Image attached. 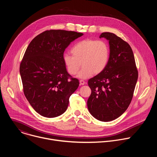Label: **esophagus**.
Listing matches in <instances>:
<instances>
[{"instance_id": "esophagus-1", "label": "esophagus", "mask_w": 157, "mask_h": 157, "mask_svg": "<svg viewBox=\"0 0 157 157\" xmlns=\"http://www.w3.org/2000/svg\"><path fill=\"white\" fill-rule=\"evenodd\" d=\"M79 83H80L81 85H84V84H85L86 82H85V81H84V80H82V79H81V80L79 81Z\"/></svg>"}]
</instances>
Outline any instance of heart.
<instances>
[{"label":"heart","mask_w":157,"mask_h":157,"mask_svg":"<svg viewBox=\"0 0 157 157\" xmlns=\"http://www.w3.org/2000/svg\"><path fill=\"white\" fill-rule=\"evenodd\" d=\"M73 55L64 53L63 56L67 71L71 75L78 74L79 78L86 79L102 73L107 67L110 58L109 44L101 40L87 38L77 42L71 50Z\"/></svg>","instance_id":"obj_1"}]
</instances>
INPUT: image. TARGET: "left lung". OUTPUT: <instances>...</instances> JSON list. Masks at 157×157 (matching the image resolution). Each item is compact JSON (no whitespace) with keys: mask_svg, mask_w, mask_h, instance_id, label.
<instances>
[{"mask_svg":"<svg viewBox=\"0 0 157 157\" xmlns=\"http://www.w3.org/2000/svg\"><path fill=\"white\" fill-rule=\"evenodd\" d=\"M99 37L109 41L110 58L105 69L88 81L91 94L87 105L94 117L109 122L120 117L129 106L138 71L128 43L110 32L102 33Z\"/></svg>","mask_w":157,"mask_h":157,"instance_id":"8db88e82","label":"left lung"}]
</instances>
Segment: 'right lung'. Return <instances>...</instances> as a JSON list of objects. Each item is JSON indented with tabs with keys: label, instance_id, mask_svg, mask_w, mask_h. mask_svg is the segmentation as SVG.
<instances>
[{
	"label": "right lung",
	"instance_id": "add662e5",
	"mask_svg": "<svg viewBox=\"0 0 157 157\" xmlns=\"http://www.w3.org/2000/svg\"><path fill=\"white\" fill-rule=\"evenodd\" d=\"M82 33L47 30L29 44L20 65L24 94L41 116L52 118L66 110L79 80L66 71L63 56L65 49Z\"/></svg>",
	"mask_w": 157,
	"mask_h": 157
}]
</instances>
